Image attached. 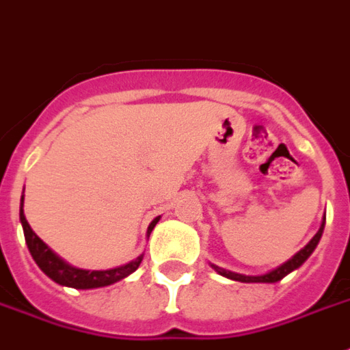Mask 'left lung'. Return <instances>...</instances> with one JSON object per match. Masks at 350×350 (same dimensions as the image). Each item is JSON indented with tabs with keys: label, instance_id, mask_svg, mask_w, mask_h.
<instances>
[{
	"label": "left lung",
	"instance_id": "left-lung-1",
	"mask_svg": "<svg viewBox=\"0 0 350 350\" xmlns=\"http://www.w3.org/2000/svg\"><path fill=\"white\" fill-rule=\"evenodd\" d=\"M324 221H326V217H324L323 223H321V227H319V230H317V234L308 242V245H304V247H301L296 255H293V257L288 258L286 262L279 264L278 268L266 271V273H258V275H245V273H238V271L225 270V268H221V266H217V264L210 262V266H212L213 270L217 271L219 275L232 279V281H242V283H278V281H281L285 275H288L291 271L298 270L301 264L311 257V253L315 251V247L319 245V242H321V236H323V230H324Z\"/></svg>",
	"mask_w": 350,
	"mask_h": 350
}]
</instances>
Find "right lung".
Here are the masks:
<instances>
[{"label":"right lung","mask_w":350,"mask_h":350,"mask_svg":"<svg viewBox=\"0 0 350 350\" xmlns=\"http://www.w3.org/2000/svg\"><path fill=\"white\" fill-rule=\"evenodd\" d=\"M161 217H155V219L150 223L148 227V238L152 234L153 227L157 225V221ZM20 223H22V228H24V238H26L27 250L31 253V257L37 262V266L41 268L46 275H49L52 281H56L57 285L71 286V288H80V291H88V288H99V286H108L112 283H118L122 281L127 275H131L133 271L137 270L144 255H138L135 260H131L127 264H122V266H116V268H108V270H86V268H77L72 266L67 260L59 257L57 253L50 250L46 243L42 242L39 236L35 234L29 223H27L26 215H24V195L20 198Z\"/></svg>","instance_id":"obj_1"}]
</instances>
